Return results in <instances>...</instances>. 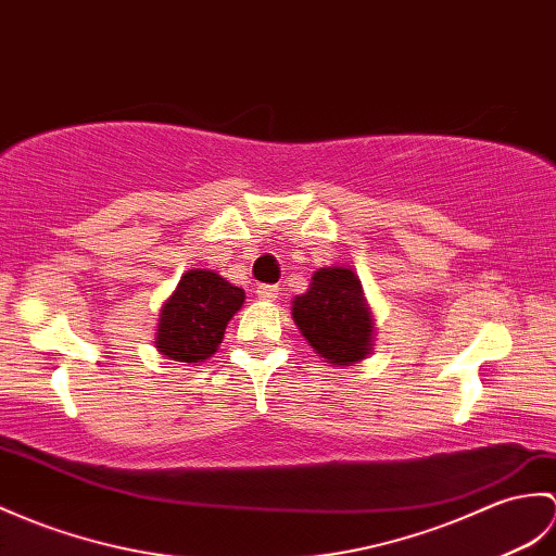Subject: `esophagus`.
Wrapping results in <instances>:
<instances>
[{"mask_svg":"<svg viewBox=\"0 0 556 556\" xmlns=\"http://www.w3.org/2000/svg\"><path fill=\"white\" fill-rule=\"evenodd\" d=\"M257 299L261 301H277L279 299V287H273V283H263V287L255 289Z\"/></svg>","mask_w":556,"mask_h":556,"instance_id":"obj_1","label":"esophagus"}]
</instances>
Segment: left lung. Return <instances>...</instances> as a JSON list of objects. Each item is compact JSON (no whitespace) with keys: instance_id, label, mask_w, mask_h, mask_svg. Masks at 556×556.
<instances>
[{"instance_id":"8db88e82","label":"left lung","mask_w":556,"mask_h":556,"mask_svg":"<svg viewBox=\"0 0 556 556\" xmlns=\"http://www.w3.org/2000/svg\"><path fill=\"white\" fill-rule=\"evenodd\" d=\"M293 321L329 365L351 367L371 351L374 321L363 283L348 267H321L293 299Z\"/></svg>"}]
</instances>
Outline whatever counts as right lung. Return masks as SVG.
I'll list each match as a JSON object with an SVG mask.
<instances>
[{
    "label": "right lung",
    "instance_id": "add662e5",
    "mask_svg": "<svg viewBox=\"0 0 556 556\" xmlns=\"http://www.w3.org/2000/svg\"><path fill=\"white\" fill-rule=\"evenodd\" d=\"M243 299V289L213 269H189L161 309L153 343L175 363H203L223 343L227 321Z\"/></svg>",
    "mask_w": 556,
    "mask_h": 556
}]
</instances>
